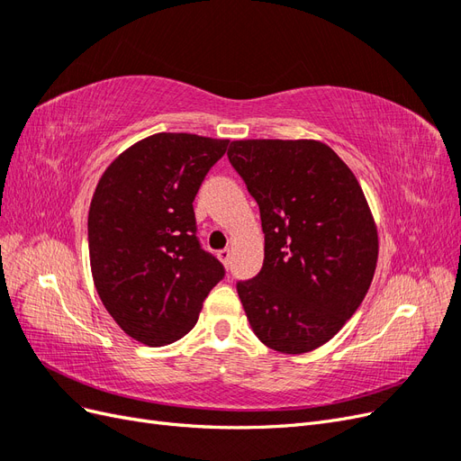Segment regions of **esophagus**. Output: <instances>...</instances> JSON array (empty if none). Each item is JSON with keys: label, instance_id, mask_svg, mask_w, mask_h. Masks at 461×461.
<instances>
[{"label": "esophagus", "instance_id": "1", "mask_svg": "<svg viewBox=\"0 0 461 461\" xmlns=\"http://www.w3.org/2000/svg\"><path fill=\"white\" fill-rule=\"evenodd\" d=\"M230 256H232V252L230 249H221V252L217 254V258L222 261V265H225V267H229V263H230Z\"/></svg>", "mask_w": 461, "mask_h": 461}]
</instances>
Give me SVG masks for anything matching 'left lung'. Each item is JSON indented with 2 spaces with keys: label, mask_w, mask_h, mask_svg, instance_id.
Instances as JSON below:
<instances>
[{
  "label": "left lung",
  "mask_w": 461,
  "mask_h": 461,
  "mask_svg": "<svg viewBox=\"0 0 461 461\" xmlns=\"http://www.w3.org/2000/svg\"><path fill=\"white\" fill-rule=\"evenodd\" d=\"M229 161L259 205L263 267L239 283L256 337L305 354L329 342L371 286L379 232L356 175L319 140H234Z\"/></svg>",
  "instance_id": "1"
}]
</instances>
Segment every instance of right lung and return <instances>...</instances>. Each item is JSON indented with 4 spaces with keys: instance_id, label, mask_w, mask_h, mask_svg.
Here are the masks:
<instances>
[{
    "instance_id": "1",
    "label": "right lung",
    "mask_w": 461,
    "mask_h": 461,
    "mask_svg": "<svg viewBox=\"0 0 461 461\" xmlns=\"http://www.w3.org/2000/svg\"><path fill=\"white\" fill-rule=\"evenodd\" d=\"M227 146L188 132L151 134L119 153L95 186L88 249L97 296L146 346L190 332L225 275L200 248L192 202Z\"/></svg>"
}]
</instances>
